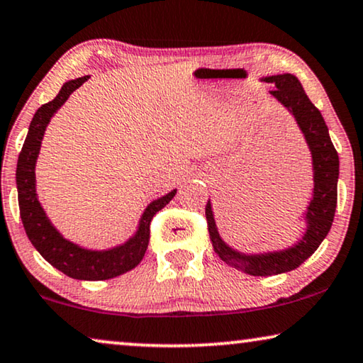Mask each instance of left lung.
I'll use <instances>...</instances> for the list:
<instances>
[{
  "label": "left lung",
  "instance_id": "obj_1",
  "mask_svg": "<svg viewBox=\"0 0 363 363\" xmlns=\"http://www.w3.org/2000/svg\"><path fill=\"white\" fill-rule=\"evenodd\" d=\"M264 81L274 84L276 89L271 91V94L292 112L307 143H309L312 162H314L315 185L314 196L307 208L309 226H307L304 238L294 247L279 252H269V255L245 256L228 247L216 231L210 201L206 203L205 215L208 233H210L215 252L226 264L251 276H274L292 271L299 267L307 257L314 255L327 233L330 231L332 221H334L337 208V180H339V155L330 140L329 130H327L319 108L306 96L297 77L291 74H279V76L266 77Z\"/></svg>",
  "mask_w": 363,
  "mask_h": 363
}]
</instances>
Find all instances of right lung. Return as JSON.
<instances>
[{
  "mask_svg": "<svg viewBox=\"0 0 363 363\" xmlns=\"http://www.w3.org/2000/svg\"><path fill=\"white\" fill-rule=\"evenodd\" d=\"M89 76L74 79L62 86L61 91L51 102L44 104L34 113L31 125L24 145L18 158L16 168V185H18V203L19 215L24 226V231L44 259L52 264L69 277L82 281H106L112 277L121 276L123 272L135 267L142 257L145 256L148 240H150V223L152 218L167 206L175 196V190L168 193L148 205L143 213L140 226L137 235L123 246L108 251H87L82 250L72 242L64 240L59 233L54 230L51 223L44 215L41 205L36 196V186H34V165L41 148V140L46 130V125L51 117L56 113L59 107L67 101L71 94L82 86Z\"/></svg>",
  "mask_w": 363,
  "mask_h": 363,
  "instance_id": "1",
  "label": "right lung"
}]
</instances>
